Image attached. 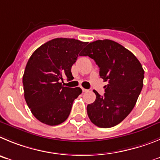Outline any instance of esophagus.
Instances as JSON below:
<instances>
[{
    "label": "esophagus",
    "mask_w": 160,
    "mask_h": 160,
    "mask_svg": "<svg viewBox=\"0 0 160 160\" xmlns=\"http://www.w3.org/2000/svg\"><path fill=\"white\" fill-rule=\"evenodd\" d=\"M82 91H83V92H88V89H85V88H82Z\"/></svg>",
    "instance_id": "obj_1"
}]
</instances>
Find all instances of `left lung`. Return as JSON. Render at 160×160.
I'll return each mask as SVG.
<instances>
[{"label":"left lung","instance_id":"1","mask_svg":"<svg viewBox=\"0 0 160 160\" xmlns=\"http://www.w3.org/2000/svg\"><path fill=\"white\" fill-rule=\"evenodd\" d=\"M80 56H88L100 68L108 84L104 95L96 91V100L87 106L89 119L100 128H112L122 122L136 105L143 88L144 71L132 52L111 40L89 43Z\"/></svg>","mask_w":160,"mask_h":160}]
</instances>
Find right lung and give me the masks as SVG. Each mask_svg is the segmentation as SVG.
<instances>
[{
  "mask_svg": "<svg viewBox=\"0 0 160 160\" xmlns=\"http://www.w3.org/2000/svg\"><path fill=\"white\" fill-rule=\"evenodd\" d=\"M87 42L56 38L40 46L32 56L23 76L24 99L41 123L60 124L68 119L72 103L82 90L64 87L63 77L72 79L71 68Z\"/></svg>",
  "mask_w": 160,
  "mask_h": 160,
  "instance_id": "obj_1",
  "label": "right lung"
}]
</instances>
